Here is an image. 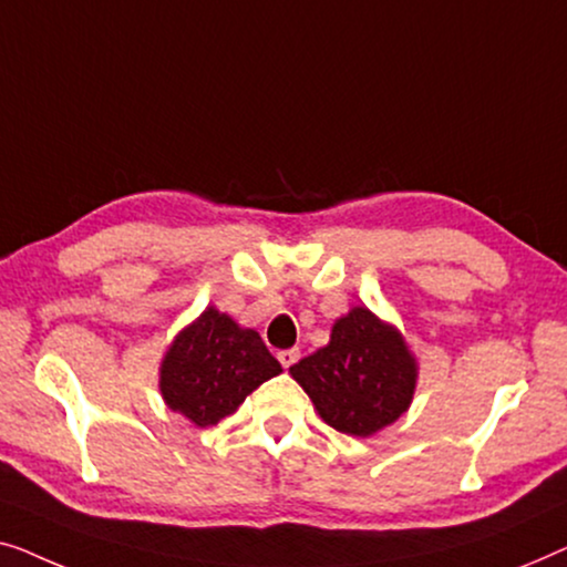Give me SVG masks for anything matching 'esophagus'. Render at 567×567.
I'll return each mask as SVG.
<instances>
[{
	"label": "esophagus",
	"instance_id": "obj_1",
	"mask_svg": "<svg viewBox=\"0 0 567 567\" xmlns=\"http://www.w3.org/2000/svg\"><path fill=\"white\" fill-rule=\"evenodd\" d=\"M277 360H280V364L287 370V367H292L300 360V352L298 349H282V352H277Z\"/></svg>",
	"mask_w": 567,
	"mask_h": 567
}]
</instances>
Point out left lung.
Returning a JSON list of instances; mask_svg holds the SVG:
<instances>
[{
  "label": "left lung",
  "mask_w": 567,
  "mask_h": 567,
  "mask_svg": "<svg viewBox=\"0 0 567 567\" xmlns=\"http://www.w3.org/2000/svg\"><path fill=\"white\" fill-rule=\"evenodd\" d=\"M318 416L349 436H372L409 411L419 364L395 326L357 306L331 329V341L290 367Z\"/></svg>",
  "instance_id": "1"
}]
</instances>
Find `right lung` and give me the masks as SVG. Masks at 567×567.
<instances>
[{
  "label": "right lung",
  "mask_w": 567,
  "mask_h": 567,
  "mask_svg": "<svg viewBox=\"0 0 567 567\" xmlns=\"http://www.w3.org/2000/svg\"><path fill=\"white\" fill-rule=\"evenodd\" d=\"M280 372V362L257 331L241 329L234 318L207 306L166 349L158 390L172 411L205 429L230 416L246 395Z\"/></svg>",
  "instance_id": "add662e5"
}]
</instances>
